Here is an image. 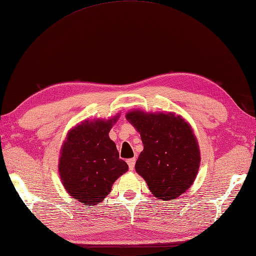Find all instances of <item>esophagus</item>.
<instances>
[{
    "label": "esophagus",
    "instance_id": "1",
    "mask_svg": "<svg viewBox=\"0 0 256 256\" xmlns=\"http://www.w3.org/2000/svg\"><path fill=\"white\" fill-rule=\"evenodd\" d=\"M128 168L130 170H133L134 167H135V162H136V159L135 158H130V159H128Z\"/></svg>",
    "mask_w": 256,
    "mask_h": 256
}]
</instances>
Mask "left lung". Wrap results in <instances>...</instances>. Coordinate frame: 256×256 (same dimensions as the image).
Here are the masks:
<instances>
[{
  "label": "left lung",
  "instance_id": "obj_1",
  "mask_svg": "<svg viewBox=\"0 0 256 256\" xmlns=\"http://www.w3.org/2000/svg\"><path fill=\"white\" fill-rule=\"evenodd\" d=\"M126 118L144 145L135 169L156 198H176L192 186L200 167V150L188 124L174 114L132 111Z\"/></svg>",
  "mask_w": 256,
  "mask_h": 256
}]
</instances>
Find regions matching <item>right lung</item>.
<instances>
[{
  "mask_svg": "<svg viewBox=\"0 0 256 256\" xmlns=\"http://www.w3.org/2000/svg\"><path fill=\"white\" fill-rule=\"evenodd\" d=\"M116 118L86 121L70 130L64 142L58 171L68 193L80 203L96 205L102 202L114 181L128 169L109 138Z\"/></svg>",
  "mask_w": 256,
  "mask_h": 256,
  "instance_id": "1",
  "label": "right lung"
}]
</instances>
